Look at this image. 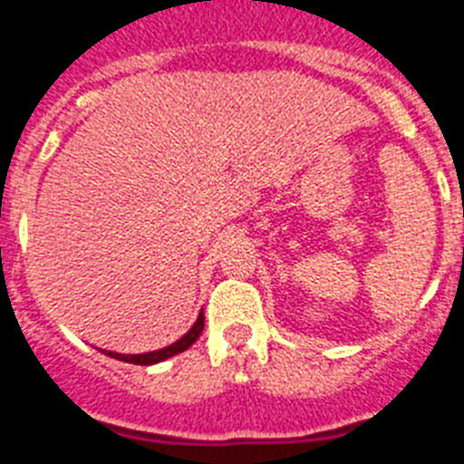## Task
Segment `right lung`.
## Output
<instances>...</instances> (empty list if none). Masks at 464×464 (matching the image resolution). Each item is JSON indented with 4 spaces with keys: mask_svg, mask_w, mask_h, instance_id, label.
Returning a JSON list of instances; mask_svg holds the SVG:
<instances>
[{
    "mask_svg": "<svg viewBox=\"0 0 464 464\" xmlns=\"http://www.w3.org/2000/svg\"><path fill=\"white\" fill-rule=\"evenodd\" d=\"M204 330V314L199 311V315H197L195 325L190 327V330L183 334L179 342L169 343V346L165 348H158V351H149V353H137V355H125V353H116V351H102L104 355H109V358H116V360H122V362H130V364H158L162 362V360H169L174 358V355L183 353V351H188V348L192 346V343L199 339V334H202Z\"/></svg>",
    "mask_w": 464,
    "mask_h": 464,
    "instance_id": "1",
    "label": "right lung"
}]
</instances>
